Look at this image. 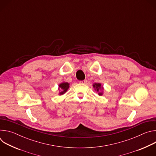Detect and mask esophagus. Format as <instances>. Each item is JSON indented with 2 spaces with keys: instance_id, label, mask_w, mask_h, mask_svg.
<instances>
[{
  "instance_id": "esophagus-1",
  "label": "esophagus",
  "mask_w": 156,
  "mask_h": 156,
  "mask_svg": "<svg viewBox=\"0 0 156 156\" xmlns=\"http://www.w3.org/2000/svg\"><path fill=\"white\" fill-rule=\"evenodd\" d=\"M86 82H87V80H82V81H80V83H81V84H85Z\"/></svg>"
}]
</instances>
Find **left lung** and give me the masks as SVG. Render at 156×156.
Wrapping results in <instances>:
<instances>
[{
	"mask_svg": "<svg viewBox=\"0 0 156 156\" xmlns=\"http://www.w3.org/2000/svg\"><path fill=\"white\" fill-rule=\"evenodd\" d=\"M101 84L100 83H95L94 84H93V87H96V89L97 90V91H99V90L101 87ZM99 95H102V93H99Z\"/></svg>",
	"mask_w": 156,
	"mask_h": 156,
	"instance_id": "1",
	"label": "left lung"
}]
</instances>
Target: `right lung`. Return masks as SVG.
<instances>
[{
  "mask_svg": "<svg viewBox=\"0 0 156 156\" xmlns=\"http://www.w3.org/2000/svg\"><path fill=\"white\" fill-rule=\"evenodd\" d=\"M59 87L62 88L63 90V91L60 93V94H63L67 91L68 88L69 87V84L68 83H62L59 85Z\"/></svg>",
  "mask_w": 156,
  "mask_h": 156,
  "instance_id": "add662e5",
  "label": "right lung"
}]
</instances>
